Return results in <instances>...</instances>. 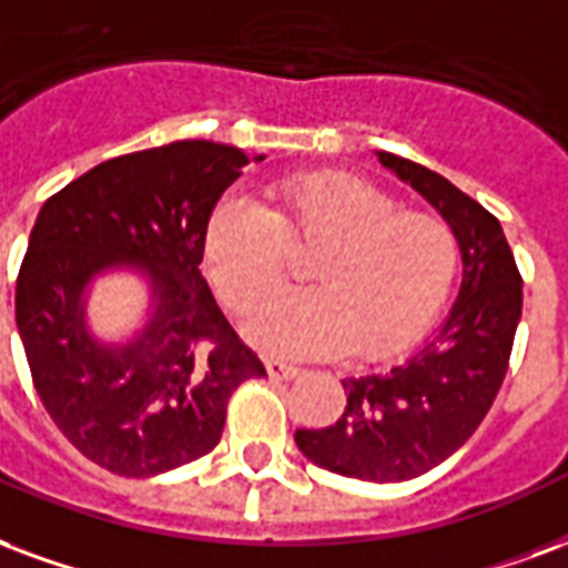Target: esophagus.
<instances>
[{
	"label": "esophagus",
	"instance_id": "obj_1",
	"mask_svg": "<svg viewBox=\"0 0 568 568\" xmlns=\"http://www.w3.org/2000/svg\"><path fill=\"white\" fill-rule=\"evenodd\" d=\"M264 367H267V376H271V379H295V376H301V367L285 364V361L280 358H267L264 361Z\"/></svg>",
	"mask_w": 568,
	"mask_h": 568
}]
</instances>
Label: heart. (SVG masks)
Wrapping results in <instances>:
<instances>
[{"label":"heart","instance_id":"obj_1","mask_svg":"<svg viewBox=\"0 0 568 568\" xmlns=\"http://www.w3.org/2000/svg\"><path fill=\"white\" fill-rule=\"evenodd\" d=\"M273 207L225 199L204 231V271L246 316L285 283L288 250L313 252L316 288L264 304L246 322L255 346L280 355L388 358L443 310L460 264L455 229L430 210H403L367 180L316 171L271 186Z\"/></svg>","mask_w":568,"mask_h":568}]
</instances>
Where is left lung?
I'll use <instances>...</instances> for the list:
<instances>
[{"mask_svg":"<svg viewBox=\"0 0 568 568\" xmlns=\"http://www.w3.org/2000/svg\"><path fill=\"white\" fill-rule=\"evenodd\" d=\"M379 162L430 201L455 229L464 283L434 339L388 373L348 376L346 409L295 443L327 473L361 481H409L452 457L485 422L520 322V273L503 225L476 199L394 153Z\"/></svg>","mask_w":568,"mask_h":568,"instance_id":"left-lung-1","label":"left lung"}]
</instances>
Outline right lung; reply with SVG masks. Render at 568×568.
Masks as SVG:
<instances>
[{"mask_svg": "<svg viewBox=\"0 0 568 568\" xmlns=\"http://www.w3.org/2000/svg\"><path fill=\"white\" fill-rule=\"evenodd\" d=\"M246 165L213 141L116 155L50 195L29 234L14 310L32 385L65 439L116 476L213 452L234 388L264 376L201 276L210 213ZM113 266L148 273L154 313L108 347L85 327L82 288Z\"/></svg>", "mask_w": 568, "mask_h": 568, "instance_id": "obj_1", "label": "right lung"}]
</instances>
